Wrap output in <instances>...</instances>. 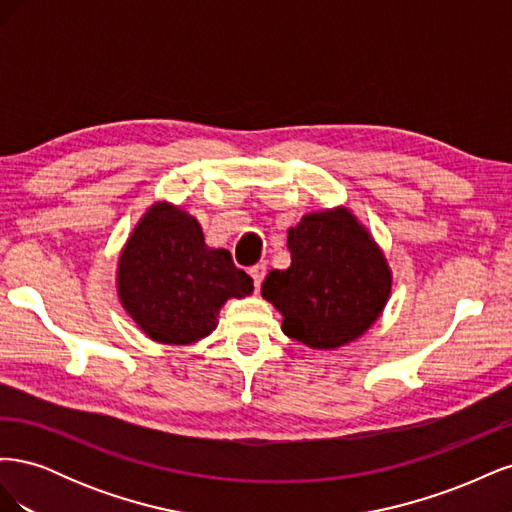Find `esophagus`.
I'll return each instance as SVG.
<instances>
[{
  "instance_id": "1",
  "label": "esophagus",
  "mask_w": 512,
  "mask_h": 512,
  "mask_svg": "<svg viewBox=\"0 0 512 512\" xmlns=\"http://www.w3.org/2000/svg\"><path fill=\"white\" fill-rule=\"evenodd\" d=\"M250 275H252L256 290H258L260 284H262V280H265V275H267V267H265V265H254V267L250 269Z\"/></svg>"
}]
</instances>
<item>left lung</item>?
<instances>
[{"label":"left lung","mask_w":512,"mask_h":512,"mask_svg":"<svg viewBox=\"0 0 512 512\" xmlns=\"http://www.w3.org/2000/svg\"><path fill=\"white\" fill-rule=\"evenodd\" d=\"M290 267L273 269L262 299L284 316L282 331L314 350L342 348L371 329L391 297L380 245L346 207L307 213L288 228Z\"/></svg>","instance_id":"obj_1"}]
</instances>
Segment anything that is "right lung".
Masks as SVG:
<instances>
[{"mask_svg":"<svg viewBox=\"0 0 512 512\" xmlns=\"http://www.w3.org/2000/svg\"><path fill=\"white\" fill-rule=\"evenodd\" d=\"M252 290V277L235 267L230 252L209 247L194 215L166 200L145 211L119 254V301L158 344L188 346L207 337L222 305Z\"/></svg>","mask_w":512,"mask_h":512,"instance_id":"right-lung-1","label":"right lung"}]
</instances>
